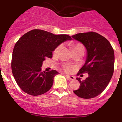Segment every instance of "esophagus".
I'll use <instances>...</instances> for the list:
<instances>
[{"label":"esophagus","mask_w":122,"mask_h":122,"mask_svg":"<svg viewBox=\"0 0 122 122\" xmlns=\"http://www.w3.org/2000/svg\"><path fill=\"white\" fill-rule=\"evenodd\" d=\"M66 77L68 78V79L71 80H73L75 79V76H72V75H66Z\"/></svg>","instance_id":"1"}]
</instances>
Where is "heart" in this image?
Masks as SVG:
<instances>
[{"instance_id":"obj_1","label":"heart","mask_w":122,"mask_h":122,"mask_svg":"<svg viewBox=\"0 0 122 122\" xmlns=\"http://www.w3.org/2000/svg\"><path fill=\"white\" fill-rule=\"evenodd\" d=\"M60 48H61V46H57V47L56 48V49L54 50V54H57V53L59 52V50L60 49ZM72 48H73V51L76 50H78V49H84L83 46H82L81 44H75L73 45ZM72 67L71 66L68 65H65L64 69L66 72H70L72 70Z\"/></svg>"}]
</instances>
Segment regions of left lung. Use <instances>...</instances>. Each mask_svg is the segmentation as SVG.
<instances>
[{"mask_svg": "<svg viewBox=\"0 0 122 122\" xmlns=\"http://www.w3.org/2000/svg\"><path fill=\"white\" fill-rule=\"evenodd\" d=\"M72 38L82 43L87 50L86 62L78 75L85 72L89 74L84 80L76 78L80 86L74 92L84 99L95 98L104 91L112 76L114 66L113 48L106 38L96 32L77 33Z\"/></svg>", "mask_w": 122, "mask_h": 122, "instance_id": "obj_1", "label": "left lung"}]
</instances>
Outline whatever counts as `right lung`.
I'll use <instances>...</instances> for the list:
<instances>
[{"label":"right lung","mask_w":122,"mask_h":122,"mask_svg":"<svg viewBox=\"0 0 122 122\" xmlns=\"http://www.w3.org/2000/svg\"><path fill=\"white\" fill-rule=\"evenodd\" d=\"M71 38L68 35H54L34 29L23 35L15 44L12 52V74L20 89L32 96L48 92L53 84L57 71H41L43 61L51 58L57 46Z\"/></svg>","instance_id":"add662e5"}]
</instances>
